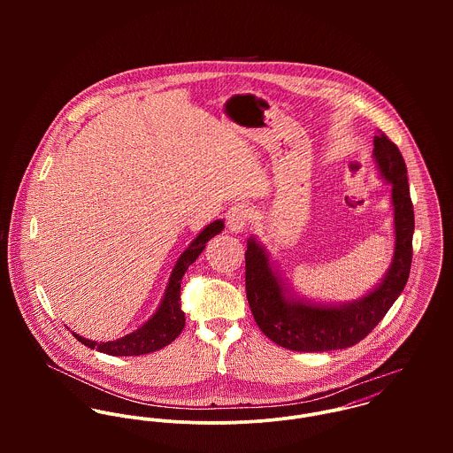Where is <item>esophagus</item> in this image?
Returning a JSON list of instances; mask_svg holds the SVG:
<instances>
[{
	"label": "esophagus",
	"mask_w": 453,
	"mask_h": 453,
	"mask_svg": "<svg viewBox=\"0 0 453 453\" xmlns=\"http://www.w3.org/2000/svg\"><path fill=\"white\" fill-rule=\"evenodd\" d=\"M250 209L244 203H237L232 205L226 211V226L232 234H241L246 230V226L250 225Z\"/></svg>",
	"instance_id": "esophagus-1"
}]
</instances>
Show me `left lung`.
<instances>
[{
	"label": "left lung",
	"instance_id": "obj_1",
	"mask_svg": "<svg viewBox=\"0 0 453 453\" xmlns=\"http://www.w3.org/2000/svg\"><path fill=\"white\" fill-rule=\"evenodd\" d=\"M373 158L380 176L392 185L394 257L386 277L363 298L340 305L291 298L282 279L272 268L255 237L246 251V293L259 329L277 345L298 352L347 349L361 342L403 293L411 265L413 203L406 178V164L399 148L384 132L373 139Z\"/></svg>",
	"mask_w": 453,
	"mask_h": 453
}]
</instances>
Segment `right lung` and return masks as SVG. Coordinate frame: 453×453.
Here are the masks:
<instances>
[{"label": "right lung", "mask_w": 453, "mask_h": 453, "mask_svg": "<svg viewBox=\"0 0 453 453\" xmlns=\"http://www.w3.org/2000/svg\"><path fill=\"white\" fill-rule=\"evenodd\" d=\"M223 228H225L223 219H216L195 237L192 244L185 250V253L180 257L173 268L160 307L151 316V319H148L141 327H137L135 331L119 340L101 342V343L83 338L76 333H73V336L83 345L110 356H142L169 345L173 340L180 336V333L185 327V312L181 311V296H180L183 275L195 259L198 258V255L203 251L207 241L218 235Z\"/></svg>", "instance_id": "1"}]
</instances>
